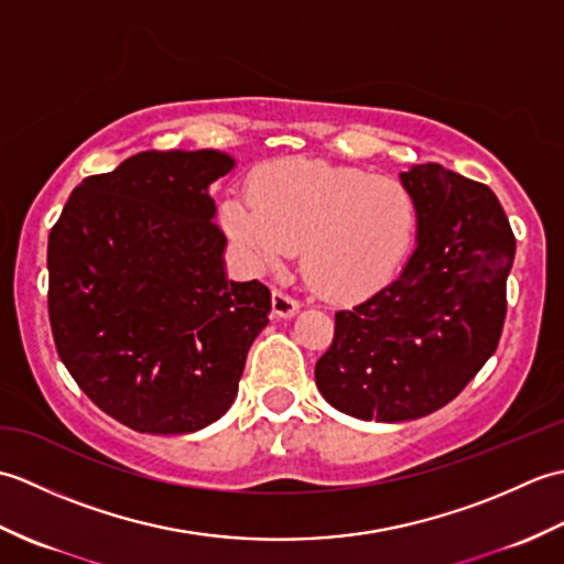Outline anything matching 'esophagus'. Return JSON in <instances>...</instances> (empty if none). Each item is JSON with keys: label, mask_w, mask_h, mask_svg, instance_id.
<instances>
[{"label": "esophagus", "mask_w": 564, "mask_h": 564, "mask_svg": "<svg viewBox=\"0 0 564 564\" xmlns=\"http://www.w3.org/2000/svg\"><path fill=\"white\" fill-rule=\"evenodd\" d=\"M271 305H273V313L279 315V317H283V319L293 317V315L297 313V310H301V303H297L295 297L285 295L283 291H273V295H271Z\"/></svg>", "instance_id": "34e87169"}]
</instances>
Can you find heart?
Wrapping results in <instances>:
<instances>
[{
    "label": "heart",
    "mask_w": 564,
    "mask_h": 564,
    "mask_svg": "<svg viewBox=\"0 0 564 564\" xmlns=\"http://www.w3.org/2000/svg\"><path fill=\"white\" fill-rule=\"evenodd\" d=\"M220 225L251 269L281 267L301 247L305 279L329 297L373 295L402 267L416 230L410 188L392 176L322 160H281L227 196Z\"/></svg>",
    "instance_id": "1"
}]
</instances>
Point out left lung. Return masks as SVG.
Returning a JSON list of instances; mask_svg holds the SVG:
<instances>
[{
	"label": "left lung",
	"mask_w": 564,
	"mask_h": 564,
	"mask_svg": "<svg viewBox=\"0 0 564 564\" xmlns=\"http://www.w3.org/2000/svg\"><path fill=\"white\" fill-rule=\"evenodd\" d=\"M416 247L400 275L339 310L315 382L334 410L398 424L441 410L497 351L517 239L492 188L441 164L400 172Z\"/></svg>",
	"instance_id": "8db88e82"
}]
</instances>
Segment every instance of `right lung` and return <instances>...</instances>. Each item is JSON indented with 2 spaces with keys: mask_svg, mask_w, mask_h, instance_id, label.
Instances as JSON below:
<instances>
[{
  "mask_svg": "<svg viewBox=\"0 0 564 564\" xmlns=\"http://www.w3.org/2000/svg\"><path fill=\"white\" fill-rule=\"evenodd\" d=\"M220 150H148L72 191L47 237V313L87 398L140 434H194L230 410L271 293L227 281L210 186Z\"/></svg>",
  "mask_w": 564,
  "mask_h": 564,
  "instance_id": "1",
  "label": "right lung"
}]
</instances>
